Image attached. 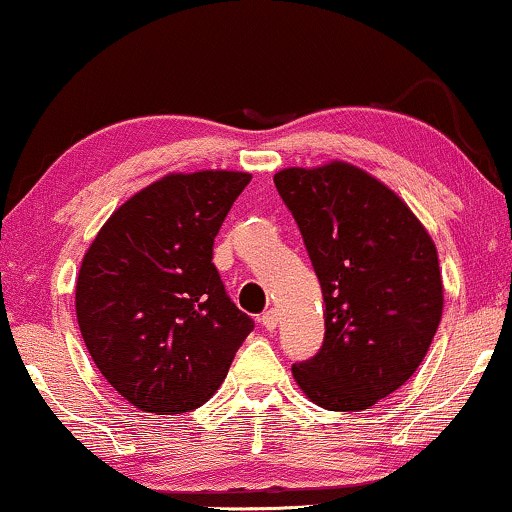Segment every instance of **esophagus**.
I'll use <instances>...</instances> for the list:
<instances>
[{"mask_svg": "<svg viewBox=\"0 0 512 512\" xmlns=\"http://www.w3.org/2000/svg\"><path fill=\"white\" fill-rule=\"evenodd\" d=\"M261 324L268 331H275L277 324H280V313H277V310H265L261 315Z\"/></svg>", "mask_w": 512, "mask_h": 512, "instance_id": "34e87169", "label": "esophagus"}]
</instances>
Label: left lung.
Returning <instances> with one entry per match:
<instances>
[{
    "instance_id": "left-lung-1",
    "label": "left lung",
    "mask_w": 512,
    "mask_h": 512,
    "mask_svg": "<svg viewBox=\"0 0 512 512\" xmlns=\"http://www.w3.org/2000/svg\"><path fill=\"white\" fill-rule=\"evenodd\" d=\"M275 188L296 218L324 298V343L291 367L310 402L362 411L407 383L444 308L433 237L402 197L348 162L289 167Z\"/></svg>"
}]
</instances>
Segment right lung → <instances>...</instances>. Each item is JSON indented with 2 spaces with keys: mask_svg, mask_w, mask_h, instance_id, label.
Segmentation results:
<instances>
[{
  "mask_svg": "<svg viewBox=\"0 0 512 512\" xmlns=\"http://www.w3.org/2000/svg\"><path fill=\"white\" fill-rule=\"evenodd\" d=\"M247 171L167 174L129 197L86 249L75 308L105 381L150 414L202 407L254 329L225 294L214 240Z\"/></svg>",
  "mask_w": 512,
  "mask_h": 512,
  "instance_id": "add662e5",
  "label": "right lung"
}]
</instances>
